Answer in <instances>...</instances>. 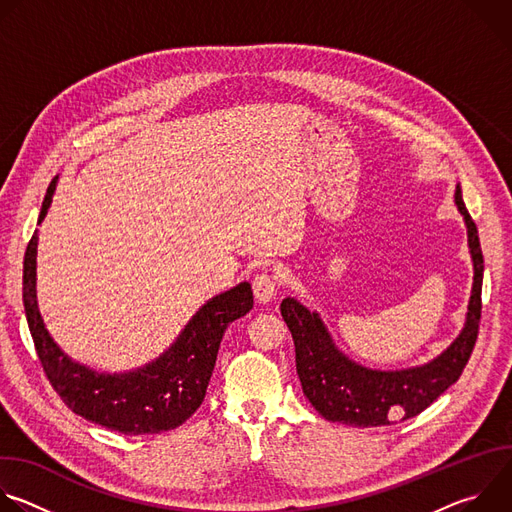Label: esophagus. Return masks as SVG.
<instances>
[{
  "mask_svg": "<svg viewBox=\"0 0 512 512\" xmlns=\"http://www.w3.org/2000/svg\"><path fill=\"white\" fill-rule=\"evenodd\" d=\"M279 289V281L275 275L271 273H259L255 279H253V294H255V300L259 304H265L269 300H273V296L277 294Z\"/></svg>",
  "mask_w": 512,
  "mask_h": 512,
  "instance_id": "1",
  "label": "esophagus"
}]
</instances>
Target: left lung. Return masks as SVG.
Segmentation results:
<instances>
[{
    "mask_svg": "<svg viewBox=\"0 0 512 512\" xmlns=\"http://www.w3.org/2000/svg\"><path fill=\"white\" fill-rule=\"evenodd\" d=\"M456 204L466 221L474 263L472 296L460 336L427 364L403 371L362 367L336 348L316 312L294 298L281 302V316L296 344V369L304 395L324 419L354 427L391 425L397 419L419 415L460 379L478 338L484 259L478 229L464 206L460 184L456 186Z\"/></svg>",
    "mask_w": 512,
    "mask_h": 512,
    "instance_id": "8db88e82",
    "label": "left lung"
}]
</instances>
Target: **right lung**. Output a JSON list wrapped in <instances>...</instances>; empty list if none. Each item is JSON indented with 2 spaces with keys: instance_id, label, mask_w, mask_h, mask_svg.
Returning a JSON list of instances; mask_svg holds the SVG:
<instances>
[{
  "instance_id": "right-lung-1",
  "label": "right lung",
  "mask_w": 512,
  "mask_h": 512,
  "mask_svg": "<svg viewBox=\"0 0 512 512\" xmlns=\"http://www.w3.org/2000/svg\"><path fill=\"white\" fill-rule=\"evenodd\" d=\"M58 176L50 182L38 225L50 208ZM34 231L24 255V308L44 373L64 405L107 429L125 435L160 433L182 425L202 403L218 346L231 322L253 308V289L247 281L208 300L186 324L176 342L143 369L107 375L70 360L50 338L36 302Z\"/></svg>"
}]
</instances>
